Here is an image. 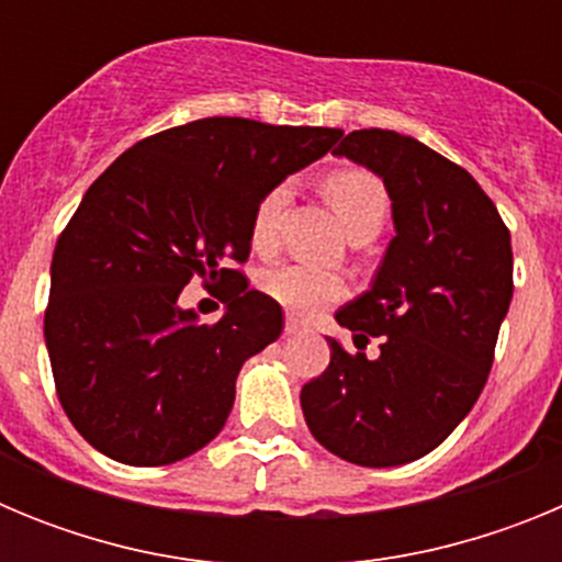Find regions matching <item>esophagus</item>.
<instances>
[{
	"instance_id": "34e87169",
	"label": "esophagus",
	"mask_w": 562,
	"mask_h": 562,
	"mask_svg": "<svg viewBox=\"0 0 562 562\" xmlns=\"http://www.w3.org/2000/svg\"><path fill=\"white\" fill-rule=\"evenodd\" d=\"M301 331V321H295V317H286V324H284V335H297Z\"/></svg>"
}]
</instances>
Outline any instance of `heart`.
<instances>
[{
    "instance_id": "heart-1",
    "label": "heart",
    "mask_w": 562,
    "mask_h": 562,
    "mask_svg": "<svg viewBox=\"0 0 562 562\" xmlns=\"http://www.w3.org/2000/svg\"><path fill=\"white\" fill-rule=\"evenodd\" d=\"M290 196V182H278L261 196L250 222V241L256 250L267 252L278 245V233H281V220H284ZM326 196L335 205L349 236L362 227L380 231L385 216H389V191H385L380 177L366 171V168H337V171H331L326 177ZM346 286L349 284L340 272L301 265V261L267 267L258 276V290L284 310H290L292 315L301 317L315 315L317 310H324L326 304L346 295Z\"/></svg>"
}]
</instances>
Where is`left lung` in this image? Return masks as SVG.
I'll use <instances>...</instances> for the list:
<instances>
[{"label":"left lung","mask_w":562,"mask_h":562,"mask_svg":"<svg viewBox=\"0 0 562 562\" xmlns=\"http://www.w3.org/2000/svg\"><path fill=\"white\" fill-rule=\"evenodd\" d=\"M382 177L396 236L369 292L337 310L355 331L349 355L329 337V369L301 391L312 436L362 467L428 456L470 414L493 369L513 301V241L498 207L461 166L389 128L342 137ZM381 337V357L361 351Z\"/></svg>","instance_id":"8db88e82"}]
</instances>
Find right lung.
Listing matches in <instances>:
<instances>
[{
  "mask_svg": "<svg viewBox=\"0 0 562 562\" xmlns=\"http://www.w3.org/2000/svg\"><path fill=\"white\" fill-rule=\"evenodd\" d=\"M340 128L202 117L134 143L83 193L49 267L44 340L64 414L109 459L173 464L225 428L247 357L281 306L247 290L252 211ZM193 274L228 286L200 325L176 304Z\"/></svg>",
  "mask_w": 562,
  "mask_h": 562,
  "instance_id": "add662e5",
  "label": "right lung"
}]
</instances>
